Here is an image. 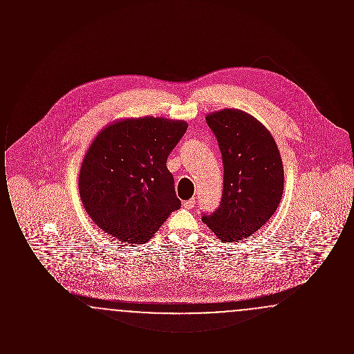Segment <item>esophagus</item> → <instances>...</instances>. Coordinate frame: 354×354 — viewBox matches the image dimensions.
Wrapping results in <instances>:
<instances>
[{
  "label": "esophagus",
  "instance_id": "34e87169",
  "mask_svg": "<svg viewBox=\"0 0 354 354\" xmlns=\"http://www.w3.org/2000/svg\"><path fill=\"white\" fill-rule=\"evenodd\" d=\"M183 207L187 208V209L194 208V207H195V199L192 198V199H189V201H185V202H183Z\"/></svg>",
  "mask_w": 354,
  "mask_h": 354
}]
</instances>
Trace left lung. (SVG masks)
Returning a JSON list of instances; mask_svg holds the SVG:
<instances>
[{"label": "left lung", "instance_id": "left-lung-1", "mask_svg": "<svg viewBox=\"0 0 354 354\" xmlns=\"http://www.w3.org/2000/svg\"><path fill=\"white\" fill-rule=\"evenodd\" d=\"M216 136L224 166L218 209L203 223L223 241L247 239L276 212L284 189V167L277 145L252 115L224 109L205 117Z\"/></svg>", "mask_w": 354, "mask_h": 354}]
</instances>
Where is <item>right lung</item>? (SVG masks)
<instances>
[{"label": "right lung", "mask_w": 354, "mask_h": 354, "mask_svg": "<svg viewBox=\"0 0 354 354\" xmlns=\"http://www.w3.org/2000/svg\"><path fill=\"white\" fill-rule=\"evenodd\" d=\"M187 122L120 119L95 136L80 171L87 215L106 234L143 244L180 208L166 163L187 131Z\"/></svg>", "instance_id": "right-lung-1"}]
</instances>
